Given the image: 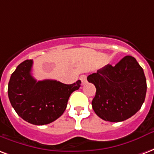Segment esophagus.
<instances>
[{
  "instance_id": "34e87169",
  "label": "esophagus",
  "mask_w": 154,
  "mask_h": 154,
  "mask_svg": "<svg viewBox=\"0 0 154 154\" xmlns=\"http://www.w3.org/2000/svg\"><path fill=\"white\" fill-rule=\"evenodd\" d=\"M79 79H80V80H81L82 82V85H85V84L87 83V76L85 75H82Z\"/></svg>"
}]
</instances>
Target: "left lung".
<instances>
[{
    "instance_id": "1",
    "label": "left lung",
    "mask_w": 154,
    "mask_h": 154,
    "mask_svg": "<svg viewBox=\"0 0 154 154\" xmlns=\"http://www.w3.org/2000/svg\"><path fill=\"white\" fill-rule=\"evenodd\" d=\"M96 87L93 109L106 122L127 120L141 108L147 91L143 68L135 58L126 56L115 66L106 65L88 76Z\"/></svg>"
}]
</instances>
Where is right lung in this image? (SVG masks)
I'll return each mask as SVG.
<instances>
[{"instance_id": "add662e5", "label": "right lung", "mask_w": 154, "mask_h": 154, "mask_svg": "<svg viewBox=\"0 0 154 154\" xmlns=\"http://www.w3.org/2000/svg\"><path fill=\"white\" fill-rule=\"evenodd\" d=\"M32 60L20 63L8 85V96L14 111L29 123L43 125L59 118L65 112L68 99L78 90L81 81L71 85L57 80L37 81L31 74Z\"/></svg>"}]
</instances>
